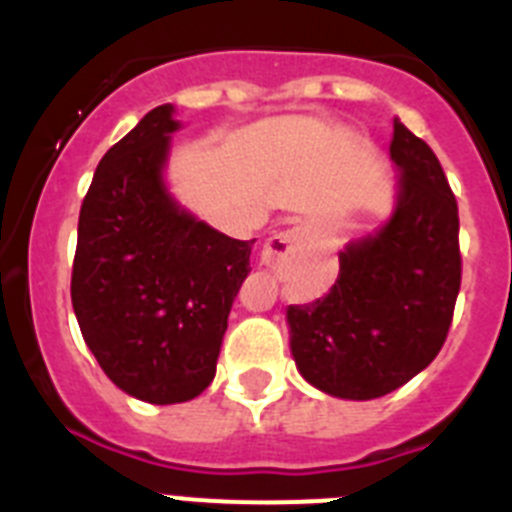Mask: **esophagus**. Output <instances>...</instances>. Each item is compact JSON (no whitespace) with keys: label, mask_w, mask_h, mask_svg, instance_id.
<instances>
[{"label":"esophagus","mask_w":512,"mask_h":512,"mask_svg":"<svg viewBox=\"0 0 512 512\" xmlns=\"http://www.w3.org/2000/svg\"><path fill=\"white\" fill-rule=\"evenodd\" d=\"M300 241H302L300 228H289L284 230V233L274 235V238L266 241L264 251H261V264H264L266 269H279V266L284 264V259H289V256L297 251Z\"/></svg>","instance_id":"34e87169"}]
</instances>
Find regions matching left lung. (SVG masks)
I'll use <instances>...</instances> for the list:
<instances>
[{"mask_svg":"<svg viewBox=\"0 0 512 512\" xmlns=\"http://www.w3.org/2000/svg\"><path fill=\"white\" fill-rule=\"evenodd\" d=\"M390 158L397 192L387 223L343 246L328 295L287 307L297 372L341 400H374L423 372L459 295V210L436 153L395 117Z\"/></svg>","mask_w":512,"mask_h":512,"instance_id":"left-lung-1","label":"left lung"}]
</instances>
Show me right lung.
I'll return each instance as SVG.
<instances>
[{
  "mask_svg": "<svg viewBox=\"0 0 512 512\" xmlns=\"http://www.w3.org/2000/svg\"><path fill=\"white\" fill-rule=\"evenodd\" d=\"M174 112L151 110L102 156L79 212L71 274L89 351L112 384L151 405L210 387L256 241L210 228L169 192L171 135L182 128Z\"/></svg>",
  "mask_w": 512,
  "mask_h": 512,
  "instance_id": "obj_1",
  "label": "right lung"
}]
</instances>
